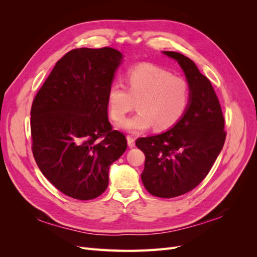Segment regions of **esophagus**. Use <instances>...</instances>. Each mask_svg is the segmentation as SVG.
Returning a JSON list of instances; mask_svg holds the SVG:
<instances>
[{
  "mask_svg": "<svg viewBox=\"0 0 257 257\" xmlns=\"http://www.w3.org/2000/svg\"><path fill=\"white\" fill-rule=\"evenodd\" d=\"M126 139H127V145H128V147H131V148H133V147L135 146V138H134L133 136H131V135H127Z\"/></svg>",
  "mask_w": 257,
  "mask_h": 257,
  "instance_id": "obj_1",
  "label": "esophagus"
}]
</instances>
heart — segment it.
Wrapping results in <instances>:
<instances>
[{
  "label": "heart",
  "mask_w": 257,
  "mask_h": 257,
  "mask_svg": "<svg viewBox=\"0 0 257 257\" xmlns=\"http://www.w3.org/2000/svg\"><path fill=\"white\" fill-rule=\"evenodd\" d=\"M125 81L126 87L113 82L107 92L108 111L114 122L125 118L137 102L139 110L122 122L124 130L138 133L153 125L155 130L165 131L180 121L188 110L191 99L188 80L165 68L137 65L127 72Z\"/></svg>",
  "instance_id": "b5f03b06"
}]
</instances>
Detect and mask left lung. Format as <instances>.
Instances as JSON below:
<instances>
[{"mask_svg": "<svg viewBox=\"0 0 257 257\" xmlns=\"http://www.w3.org/2000/svg\"><path fill=\"white\" fill-rule=\"evenodd\" d=\"M181 66L191 88L188 110L165 133L142 137L145 155L142 180L151 195L172 198L195 189L220 154L226 138L221 105L211 82L194 62L175 51H163Z\"/></svg>", "mask_w": 257, "mask_h": 257, "instance_id": "left-lung-1", "label": "left lung"}]
</instances>
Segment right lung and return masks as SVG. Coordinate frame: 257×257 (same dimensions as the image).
I'll return each mask as SVG.
<instances>
[{
  "label": "right lung",
  "instance_id": "add662e5",
  "mask_svg": "<svg viewBox=\"0 0 257 257\" xmlns=\"http://www.w3.org/2000/svg\"><path fill=\"white\" fill-rule=\"evenodd\" d=\"M123 56L110 47L68 51L31 108L32 152L43 175L65 195L96 198L126 150L125 135L108 121L107 92Z\"/></svg>",
  "mask_w": 257,
  "mask_h": 257
}]
</instances>
